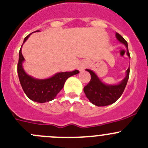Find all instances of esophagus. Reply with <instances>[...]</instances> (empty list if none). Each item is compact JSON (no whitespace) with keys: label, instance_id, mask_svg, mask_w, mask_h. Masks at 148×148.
<instances>
[{"label":"esophagus","instance_id":"34e87169","mask_svg":"<svg viewBox=\"0 0 148 148\" xmlns=\"http://www.w3.org/2000/svg\"><path fill=\"white\" fill-rule=\"evenodd\" d=\"M85 68H86V65L83 64V63H80V64L79 65V66H78V69H79V71H82V70H84Z\"/></svg>","mask_w":148,"mask_h":148}]
</instances>
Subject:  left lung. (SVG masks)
I'll list each match as a JSON object with an SVG mask.
<instances>
[{
  "label": "left lung",
  "instance_id": "left-lung-1",
  "mask_svg": "<svg viewBox=\"0 0 148 148\" xmlns=\"http://www.w3.org/2000/svg\"><path fill=\"white\" fill-rule=\"evenodd\" d=\"M116 37L119 42L125 45L127 49V42L122 36L116 33ZM127 54L130 58L127 49ZM90 74V80L87 86L84 87V92L90 102L97 106H106L115 102L122 96L125 88L130 74V68L127 70V74L125 79L118 85H106L103 83L97 74L91 70L86 69Z\"/></svg>",
  "mask_w": 148,
  "mask_h": 148
}]
</instances>
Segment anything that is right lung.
Returning a JSON list of instances; mask_svg holds the SVG:
<instances>
[{
	"instance_id": "add662e5",
	"label": "right lung",
	"mask_w": 148,
	"mask_h": 148,
	"mask_svg": "<svg viewBox=\"0 0 148 148\" xmlns=\"http://www.w3.org/2000/svg\"><path fill=\"white\" fill-rule=\"evenodd\" d=\"M38 32V31H37ZM29 34L24 38L23 44L30 36ZM22 47V46H21ZM24 58L21 52V48L19 51V60L18 63V74L22 88L28 97L34 102L43 103L53 100L57 94L64 86L65 82L69 77L79 72L78 70L67 72H60L53 77L45 79H35L28 75L23 68V62Z\"/></svg>"
}]
</instances>
